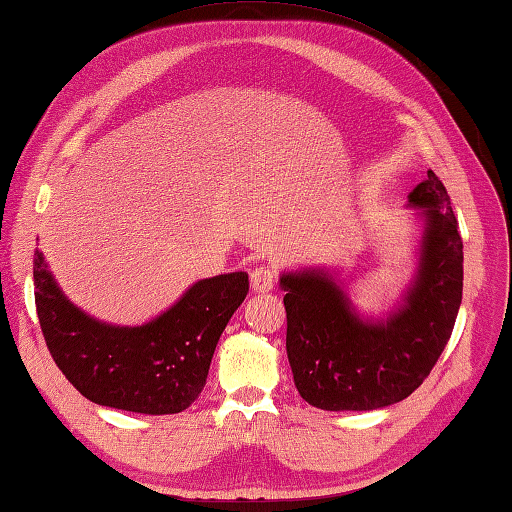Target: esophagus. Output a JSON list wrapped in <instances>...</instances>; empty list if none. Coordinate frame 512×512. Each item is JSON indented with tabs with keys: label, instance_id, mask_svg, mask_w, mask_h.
Returning <instances> with one entry per match:
<instances>
[{
	"label": "esophagus",
	"instance_id": "34e87169",
	"mask_svg": "<svg viewBox=\"0 0 512 512\" xmlns=\"http://www.w3.org/2000/svg\"><path fill=\"white\" fill-rule=\"evenodd\" d=\"M249 278H252V289L256 293H265V291H271L276 287L278 269L274 265H258L252 269Z\"/></svg>",
	"mask_w": 512,
	"mask_h": 512
}]
</instances>
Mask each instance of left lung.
<instances>
[{"instance_id":"8db88e82","label":"left lung","mask_w":512,"mask_h":512,"mask_svg":"<svg viewBox=\"0 0 512 512\" xmlns=\"http://www.w3.org/2000/svg\"><path fill=\"white\" fill-rule=\"evenodd\" d=\"M427 230L416 285L385 324L350 313L324 274L282 276L287 355L300 396L320 410H379L407 399L445 350L462 302V236L447 188L427 170L410 195Z\"/></svg>"}]
</instances>
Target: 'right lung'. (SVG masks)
Returning a JSON list of instances; mask_svg holds the SVG:
<instances>
[{"mask_svg":"<svg viewBox=\"0 0 512 512\" xmlns=\"http://www.w3.org/2000/svg\"><path fill=\"white\" fill-rule=\"evenodd\" d=\"M34 304L56 366L85 399L138 414H177L199 399L221 333L245 300L243 271L199 280L157 320L118 328L65 300L34 254Z\"/></svg>","mask_w":512,"mask_h":512,"instance_id":"right-lung-1","label":"right lung"}]
</instances>
